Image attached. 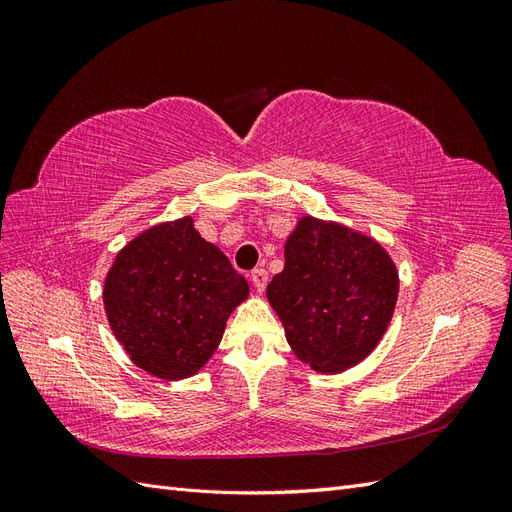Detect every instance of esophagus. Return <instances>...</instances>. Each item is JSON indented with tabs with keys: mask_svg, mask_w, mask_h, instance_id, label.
<instances>
[{
	"mask_svg": "<svg viewBox=\"0 0 512 512\" xmlns=\"http://www.w3.org/2000/svg\"><path fill=\"white\" fill-rule=\"evenodd\" d=\"M252 282H254V288L258 290V292H262L267 288V282H269V273H267V269H254L252 271Z\"/></svg>",
	"mask_w": 512,
	"mask_h": 512,
	"instance_id": "34e87169",
	"label": "esophagus"
}]
</instances>
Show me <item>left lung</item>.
I'll use <instances>...</instances> for the list:
<instances>
[{"instance_id":"obj_1","label":"left lung","mask_w":512,"mask_h":512,"mask_svg":"<svg viewBox=\"0 0 512 512\" xmlns=\"http://www.w3.org/2000/svg\"><path fill=\"white\" fill-rule=\"evenodd\" d=\"M284 256L267 299L294 354L322 374L361 363L395 312L399 275L391 256L371 237L312 215L292 230Z\"/></svg>"}]
</instances>
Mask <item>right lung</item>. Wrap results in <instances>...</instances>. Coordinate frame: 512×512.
<instances>
[{
	"label": "right lung",
	"mask_w": 512,
	"mask_h": 512,
	"mask_svg": "<svg viewBox=\"0 0 512 512\" xmlns=\"http://www.w3.org/2000/svg\"><path fill=\"white\" fill-rule=\"evenodd\" d=\"M250 294L192 218L158 224L117 254L104 282L106 318L130 359L164 380L194 376Z\"/></svg>",
	"instance_id": "1"
}]
</instances>
